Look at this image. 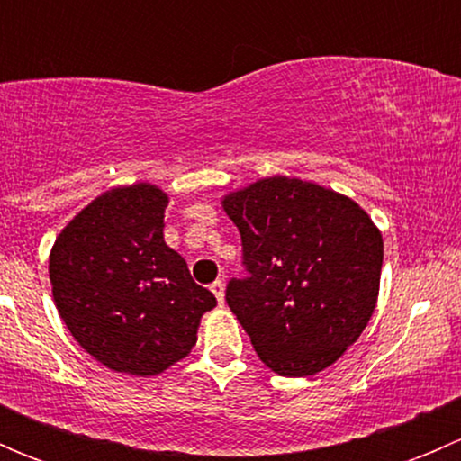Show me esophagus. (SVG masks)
<instances>
[{"label": "esophagus", "mask_w": 461, "mask_h": 461, "mask_svg": "<svg viewBox=\"0 0 461 461\" xmlns=\"http://www.w3.org/2000/svg\"><path fill=\"white\" fill-rule=\"evenodd\" d=\"M212 292H213V296L218 299V305H225V283L213 281L212 283Z\"/></svg>", "instance_id": "obj_1"}]
</instances>
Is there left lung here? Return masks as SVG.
<instances>
[{
	"label": "left lung",
	"mask_w": 461,
	"mask_h": 461,
	"mask_svg": "<svg viewBox=\"0 0 461 461\" xmlns=\"http://www.w3.org/2000/svg\"><path fill=\"white\" fill-rule=\"evenodd\" d=\"M248 278L225 299L267 368L310 376L361 337L379 296L384 239L352 198L287 176L222 198Z\"/></svg>",
	"instance_id": "left-lung-1"
}]
</instances>
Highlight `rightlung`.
Segmentation results:
<instances>
[{
	"mask_svg": "<svg viewBox=\"0 0 461 461\" xmlns=\"http://www.w3.org/2000/svg\"><path fill=\"white\" fill-rule=\"evenodd\" d=\"M167 204L156 185L115 187L88 203L50 249L59 317L115 373L151 376L185 359L201 317L216 305L165 243Z\"/></svg>",
	"mask_w": 461,
	"mask_h": 461,
	"instance_id": "right-lung-1",
	"label": "right lung"
}]
</instances>
